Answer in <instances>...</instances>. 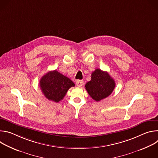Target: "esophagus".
Here are the masks:
<instances>
[{"instance_id":"34e87169","label":"esophagus","mask_w":158,"mask_h":158,"mask_svg":"<svg viewBox=\"0 0 158 158\" xmlns=\"http://www.w3.org/2000/svg\"><path fill=\"white\" fill-rule=\"evenodd\" d=\"M76 84L79 87H81L84 84V81L82 80H77L76 81Z\"/></svg>"}]
</instances>
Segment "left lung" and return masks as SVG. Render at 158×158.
<instances>
[{"label": "left lung", "instance_id": "left-lung-1", "mask_svg": "<svg viewBox=\"0 0 158 158\" xmlns=\"http://www.w3.org/2000/svg\"><path fill=\"white\" fill-rule=\"evenodd\" d=\"M116 83L107 72L96 69L91 74V79L85 85L89 96L96 101L108 97L113 91Z\"/></svg>", "mask_w": 158, "mask_h": 158}]
</instances>
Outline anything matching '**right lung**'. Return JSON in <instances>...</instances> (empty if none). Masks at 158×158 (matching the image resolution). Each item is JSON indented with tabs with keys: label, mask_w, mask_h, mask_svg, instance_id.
<instances>
[{
	"label": "right lung",
	"mask_w": 158,
	"mask_h": 158,
	"mask_svg": "<svg viewBox=\"0 0 158 158\" xmlns=\"http://www.w3.org/2000/svg\"><path fill=\"white\" fill-rule=\"evenodd\" d=\"M74 83L57 70L49 71L40 80L41 91L48 99L55 102L60 101L69 89L74 87Z\"/></svg>",
	"instance_id": "obj_1"
}]
</instances>
